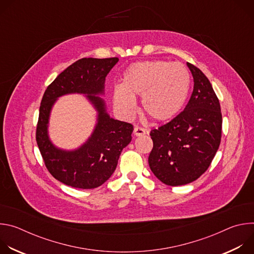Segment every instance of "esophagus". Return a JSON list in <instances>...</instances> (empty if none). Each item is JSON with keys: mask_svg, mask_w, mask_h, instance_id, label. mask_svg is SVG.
Segmentation results:
<instances>
[{"mask_svg": "<svg viewBox=\"0 0 254 254\" xmlns=\"http://www.w3.org/2000/svg\"><path fill=\"white\" fill-rule=\"evenodd\" d=\"M146 133H148V131H147L146 129H144V128H142V127H135L133 128V134H134L135 136L143 135V134H146Z\"/></svg>", "mask_w": 254, "mask_h": 254, "instance_id": "obj_1", "label": "esophagus"}]
</instances>
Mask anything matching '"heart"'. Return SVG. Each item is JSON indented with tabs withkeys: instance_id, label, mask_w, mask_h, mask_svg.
<instances>
[{
	"instance_id": "obj_1",
	"label": "heart",
	"mask_w": 254,
	"mask_h": 254,
	"mask_svg": "<svg viewBox=\"0 0 254 254\" xmlns=\"http://www.w3.org/2000/svg\"><path fill=\"white\" fill-rule=\"evenodd\" d=\"M190 89V74L181 63L163 60L131 64L124 73L121 87L114 91L116 110L126 118L135 111L133 98L141 96V111L151 120L163 123L182 110Z\"/></svg>"
}]
</instances>
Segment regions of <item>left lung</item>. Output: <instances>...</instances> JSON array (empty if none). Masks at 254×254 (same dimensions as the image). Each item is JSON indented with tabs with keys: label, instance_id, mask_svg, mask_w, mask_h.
<instances>
[{
	"label": "left lung",
	"instance_id": "obj_1",
	"mask_svg": "<svg viewBox=\"0 0 254 254\" xmlns=\"http://www.w3.org/2000/svg\"><path fill=\"white\" fill-rule=\"evenodd\" d=\"M187 65L194 88L185 110L150 132L154 142L150 168L169 186L186 185L197 180L209 168L221 141L219 99L203 72L189 62Z\"/></svg>",
	"mask_w": 254,
	"mask_h": 254
}]
</instances>
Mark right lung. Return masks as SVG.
<instances>
[{"label":"right lung","instance_id":"obj_1","mask_svg":"<svg viewBox=\"0 0 254 254\" xmlns=\"http://www.w3.org/2000/svg\"><path fill=\"white\" fill-rule=\"evenodd\" d=\"M119 58H82L68 66L48 85L41 100L36 141L49 173L61 183L79 189L101 186L115 172L120 155L131 140L133 126L112 119L102 98L104 81ZM68 93H83L99 113L89 140L75 151L54 147L47 133L49 115L55 100Z\"/></svg>","mask_w":254,"mask_h":254}]
</instances>
